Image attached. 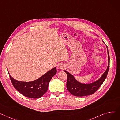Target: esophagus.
Here are the masks:
<instances>
[{
    "instance_id": "esophagus-1",
    "label": "esophagus",
    "mask_w": 120,
    "mask_h": 120,
    "mask_svg": "<svg viewBox=\"0 0 120 120\" xmlns=\"http://www.w3.org/2000/svg\"><path fill=\"white\" fill-rule=\"evenodd\" d=\"M58 68L60 69V70H62L64 68V66L63 65H62L61 64H59L58 65Z\"/></svg>"
}]
</instances>
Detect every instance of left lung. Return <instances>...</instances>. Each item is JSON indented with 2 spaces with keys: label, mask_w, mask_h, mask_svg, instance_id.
<instances>
[{
  "label": "left lung",
  "mask_w": 120,
  "mask_h": 120,
  "mask_svg": "<svg viewBox=\"0 0 120 120\" xmlns=\"http://www.w3.org/2000/svg\"><path fill=\"white\" fill-rule=\"evenodd\" d=\"M103 43L105 42L102 41ZM108 67L105 72L103 73L101 76L98 80L93 82L91 83L84 84L78 81L74 76L68 71L65 70L64 71L66 72L67 75V88L68 91L72 95L77 97H82L93 94L96 92L99 88L101 87L103 82L106 79L109 68V55L108 50Z\"/></svg>",
  "instance_id": "obj_1"
}]
</instances>
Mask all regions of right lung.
I'll use <instances>...</instances> for the list:
<instances>
[{
  "label": "right lung",
  "instance_id": "right-lung-1",
  "mask_svg": "<svg viewBox=\"0 0 120 120\" xmlns=\"http://www.w3.org/2000/svg\"><path fill=\"white\" fill-rule=\"evenodd\" d=\"M56 72L55 67L38 79L29 82L18 81L9 75L13 86L18 92L26 97L37 98L42 97L47 91L49 83Z\"/></svg>",
  "mask_w": 120,
  "mask_h": 120
}]
</instances>
